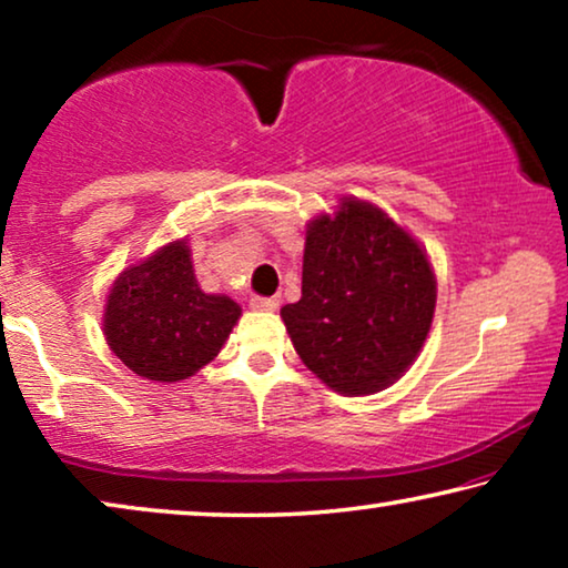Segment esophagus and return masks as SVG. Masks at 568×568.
Returning <instances> with one entry per match:
<instances>
[{
  "instance_id": "esophagus-1",
  "label": "esophagus",
  "mask_w": 568,
  "mask_h": 568,
  "mask_svg": "<svg viewBox=\"0 0 568 568\" xmlns=\"http://www.w3.org/2000/svg\"><path fill=\"white\" fill-rule=\"evenodd\" d=\"M251 307L261 310V313H274V310H278V300L276 297H253Z\"/></svg>"
}]
</instances>
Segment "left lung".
Here are the masks:
<instances>
[{
  "label": "left lung",
  "mask_w": 568,
  "mask_h": 568,
  "mask_svg": "<svg viewBox=\"0 0 568 568\" xmlns=\"http://www.w3.org/2000/svg\"><path fill=\"white\" fill-rule=\"evenodd\" d=\"M437 278L422 245L383 209L341 199L307 224L302 297L282 307L294 352L325 385L369 395L422 352Z\"/></svg>",
  "instance_id": "8db88e82"
}]
</instances>
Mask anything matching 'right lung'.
I'll return each mask as SVG.
<instances>
[{
    "label": "right lung",
    "instance_id": "1",
    "mask_svg": "<svg viewBox=\"0 0 568 568\" xmlns=\"http://www.w3.org/2000/svg\"><path fill=\"white\" fill-rule=\"evenodd\" d=\"M240 315L235 300L201 290L189 245L175 240L121 271L108 294L103 333L139 377L178 383L220 354Z\"/></svg>",
    "mask_w": 568,
    "mask_h": 568
}]
</instances>
